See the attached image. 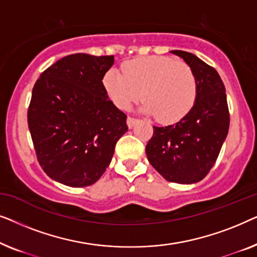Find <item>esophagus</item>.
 Segmentation results:
<instances>
[{
  "instance_id": "esophagus-1",
  "label": "esophagus",
  "mask_w": 257,
  "mask_h": 257,
  "mask_svg": "<svg viewBox=\"0 0 257 257\" xmlns=\"http://www.w3.org/2000/svg\"><path fill=\"white\" fill-rule=\"evenodd\" d=\"M138 121V119H136V118H132V117H128L127 118V120H126V122H127V126L130 128H132L133 126L136 125V122Z\"/></svg>"
}]
</instances>
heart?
Here are the masks:
<instances>
[{
	"instance_id": "heart-1",
	"label": "heart",
	"mask_w": 257,
	"mask_h": 257,
	"mask_svg": "<svg viewBox=\"0 0 257 257\" xmlns=\"http://www.w3.org/2000/svg\"><path fill=\"white\" fill-rule=\"evenodd\" d=\"M122 71L110 69L103 77L105 92L121 110H128L142 97L145 100L143 112L156 114L163 122H174L184 118L195 103L196 79L184 62L149 56L127 61Z\"/></svg>"
}]
</instances>
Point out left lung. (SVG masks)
<instances>
[{"label":"left lung","instance_id":"8db88e82","mask_svg":"<svg viewBox=\"0 0 257 257\" xmlns=\"http://www.w3.org/2000/svg\"><path fill=\"white\" fill-rule=\"evenodd\" d=\"M171 52L191 66L198 93L192 110L178 122L153 126L146 156L166 180L189 185L201 181L215 164L228 135L229 111L216 70L191 52Z\"/></svg>","mask_w":257,"mask_h":257}]
</instances>
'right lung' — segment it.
I'll list each match as a JSON object with an SVG mask.
<instances>
[{
	"label": "right lung",
	"mask_w": 257,
	"mask_h": 257,
	"mask_svg": "<svg viewBox=\"0 0 257 257\" xmlns=\"http://www.w3.org/2000/svg\"><path fill=\"white\" fill-rule=\"evenodd\" d=\"M113 63V56L69 55L35 84L28 125L38 163L52 180L70 187L94 184L127 132L126 114L103 86Z\"/></svg>",
	"instance_id": "1"
}]
</instances>
